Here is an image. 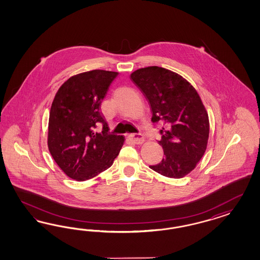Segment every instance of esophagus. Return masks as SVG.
Returning a JSON list of instances; mask_svg holds the SVG:
<instances>
[{
	"label": "esophagus",
	"mask_w": 260,
	"mask_h": 260,
	"mask_svg": "<svg viewBox=\"0 0 260 260\" xmlns=\"http://www.w3.org/2000/svg\"><path fill=\"white\" fill-rule=\"evenodd\" d=\"M129 139L134 142V144H142L144 142V136L141 134H129Z\"/></svg>",
	"instance_id": "34e87169"
}]
</instances>
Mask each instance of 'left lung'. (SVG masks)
<instances>
[{
	"mask_svg": "<svg viewBox=\"0 0 260 260\" xmlns=\"http://www.w3.org/2000/svg\"><path fill=\"white\" fill-rule=\"evenodd\" d=\"M131 80L149 101L152 124L162 125L158 143L164 157L150 169L167 177H184L204 155L210 132L196 88L179 74L155 66L134 71Z\"/></svg>",
	"mask_w": 260,
	"mask_h": 260,
	"instance_id": "obj_1",
	"label": "left lung"
}]
</instances>
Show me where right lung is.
Wrapping results in <instances>:
<instances>
[{"label": "right lung", "instance_id": "obj_1", "mask_svg": "<svg viewBox=\"0 0 260 260\" xmlns=\"http://www.w3.org/2000/svg\"><path fill=\"white\" fill-rule=\"evenodd\" d=\"M114 71H87L74 75L58 89L50 108L47 146L69 177L85 181L109 169L124 144L122 135L109 134L101 104ZM103 126L101 133L95 127Z\"/></svg>", "mask_w": 260, "mask_h": 260}]
</instances>
